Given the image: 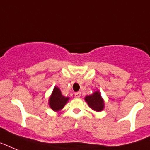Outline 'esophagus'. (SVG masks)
<instances>
[{
    "mask_svg": "<svg viewBox=\"0 0 150 150\" xmlns=\"http://www.w3.org/2000/svg\"><path fill=\"white\" fill-rule=\"evenodd\" d=\"M75 96L76 98H79L81 96V92H77L75 93Z\"/></svg>",
    "mask_w": 150,
    "mask_h": 150,
    "instance_id": "1",
    "label": "esophagus"
}]
</instances>
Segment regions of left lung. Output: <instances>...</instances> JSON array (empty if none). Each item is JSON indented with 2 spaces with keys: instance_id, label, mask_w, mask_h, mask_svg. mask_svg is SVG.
<instances>
[{
  "instance_id": "left-lung-1",
  "label": "left lung",
  "mask_w": 150,
  "mask_h": 150,
  "mask_svg": "<svg viewBox=\"0 0 150 150\" xmlns=\"http://www.w3.org/2000/svg\"><path fill=\"white\" fill-rule=\"evenodd\" d=\"M85 100L87 102L90 108L95 111L100 112L104 108V102L98 92H96L92 95L87 96L85 98Z\"/></svg>"
}]
</instances>
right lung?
<instances>
[{
  "instance_id": "add662e5",
  "label": "right lung",
  "mask_w": 150,
  "mask_h": 150,
  "mask_svg": "<svg viewBox=\"0 0 150 150\" xmlns=\"http://www.w3.org/2000/svg\"><path fill=\"white\" fill-rule=\"evenodd\" d=\"M69 100L68 97L62 96L61 90L58 87H54L52 96L49 98V105L54 111L62 109Z\"/></svg>"
}]
</instances>
